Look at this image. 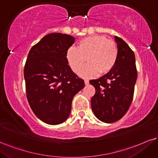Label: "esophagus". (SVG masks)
<instances>
[{"label":"esophagus","instance_id":"esophagus-1","mask_svg":"<svg viewBox=\"0 0 158 158\" xmlns=\"http://www.w3.org/2000/svg\"><path fill=\"white\" fill-rule=\"evenodd\" d=\"M84 83H85V85H88L89 82L88 80H85V81H84Z\"/></svg>","mask_w":158,"mask_h":158}]
</instances>
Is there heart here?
<instances>
[{"label":"heart","mask_w":158,"mask_h":158,"mask_svg":"<svg viewBox=\"0 0 158 158\" xmlns=\"http://www.w3.org/2000/svg\"><path fill=\"white\" fill-rule=\"evenodd\" d=\"M118 47L114 41L102 35H94L81 40L77 48H69L66 53L67 63L74 73H78L85 61L89 64L80 71L83 77H91L110 73L118 58Z\"/></svg>","instance_id":"obj_1"}]
</instances>
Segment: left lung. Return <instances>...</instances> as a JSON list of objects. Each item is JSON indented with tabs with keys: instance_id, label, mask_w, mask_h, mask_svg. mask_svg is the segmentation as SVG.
Here are the masks:
<instances>
[{
	"instance_id": "left-lung-1",
	"label": "left lung",
	"mask_w": 158,
	"mask_h": 158,
	"mask_svg": "<svg viewBox=\"0 0 158 158\" xmlns=\"http://www.w3.org/2000/svg\"><path fill=\"white\" fill-rule=\"evenodd\" d=\"M118 47V58L110 73L90 84L95 88L91 98V108L96 117L106 123H113L122 118L133 99L137 69L135 54L124 41L115 36Z\"/></svg>"
}]
</instances>
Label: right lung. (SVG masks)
I'll list each match as a JSON object with an SVG mask.
<instances>
[{"label":"right lung","instance_id":"1","mask_svg":"<svg viewBox=\"0 0 158 158\" xmlns=\"http://www.w3.org/2000/svg\"><path fill=\"white\" fill-rule=\"evenodd\" d=\"M74 42L75 38L70 35H46L32 47L25 62L27 100L34 114L48 124L55 125L67 119L74 96L85 85L66 58Z\"/></svg>","mask_w":158,"mask_h":158}]
</instances>
